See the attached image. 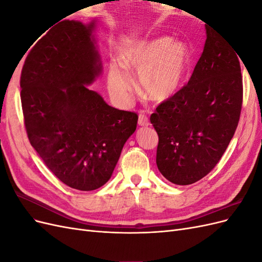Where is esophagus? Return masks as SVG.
Here are the masks:
<instances>
[{"mask_svg":"<svg viewBox=\"0 0 262 262\" xmlns=\"http://www.w3.org/2000/svg\"><path fill=\"white\" fill-rule=\"evenodd\" d=\"M138 123H139V125H141V126H147V125L149 124L148 118L144 115V113H140Z\"/></svg>","mask_w":262,"mask_h":262,"instance_id":"esophagus-1","label":"esophagus"}]
</instances>
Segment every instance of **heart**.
I'll list each match as a JSON object with an SVG mask.
<instances>
[{
  "label": "heart",
  "instance_id": "1",
  "mask_svg": "<svg viewBox=\"0 0 262 262\" xmlns=\"http://www.w3.org/2000/svg\"><path fill=\"white\" fill-rule=\"evenodd\" d=\"M190 61V51L181 41L160 38L133 43L121 52L120 63L129 72H138V85L150 100L164 101L175 94ZM117 63L109 66L107 84L112 96L126 104L132 95L130 76Z\"/></svg>",
  "mask_w": 262,
  "mask_h": 262
}]
</instances>
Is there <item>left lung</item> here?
Instances as JSON below:
<instances>
[{"instance_id": "8db88e82", "label": "left lung", "mask_w": 262, "mask_h": 262, "mask_svg": "<svg viewBox=\"0 0 262 262\" xmlns=\"http://www.w3.org/2000/svg\"><path fill=\"white\" fill-rule=\"evenodd\" d=\"M207 40L188 84L150 115L156 164L175 185L194 184L215 167L238 125L243 77L238 53L205 25Z\"/></svg>"}]
</instances>
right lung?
Segmentation results:
<instances>
[{
    "label": "right lung",
    "mask_w": 262,
    "mask_h": 262,
    "mask_svg": "<svg viewBox=\"0 0 262 262\" xmlns=\"http://www.w3.org/2000/svg\"><path fill=\"white\" fill-rule=\"evenodd\" d=\"M95 20H62L24 63L20 99L31 146L67 186L91 191L113 175L138 115L106 104L91 85L101 74Z\"/></svg>",
    "instance_id": "1"
}]
</instances>
